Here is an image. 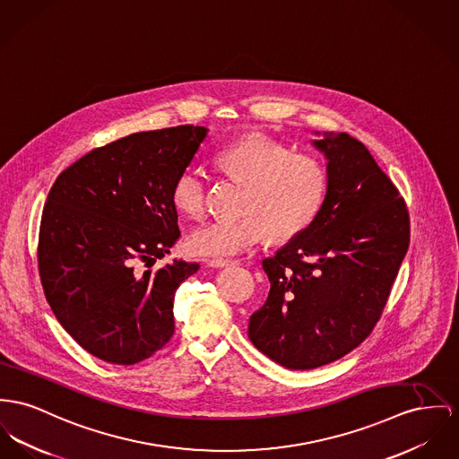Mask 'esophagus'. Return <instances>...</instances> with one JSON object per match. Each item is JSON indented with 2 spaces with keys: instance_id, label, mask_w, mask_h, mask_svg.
<instances>
[{
  "instance_id": "obj_1",
  "label": "esophagus",
  "mask_w": 459,
  "mask_h": 459,
  "mask_svg": "<svg viewBox=\"0 0 459 459\" xmlns=\"http://www.w3.org/2000/svg\"><path fill=\"white\" fill-rule=\"evenodd\" d=\"M207 264L211 268H228V266H237L238 261H228V259H207Z\"/></svg>"
}]
</instances>
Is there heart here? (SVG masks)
Masks as SVG:
<instances>
[{
    "label": "heart",
    "instance_id": "obj_1",
    "mask_svg": "<svg viewBox=\"0 0 459 459\" xmlns=\"http://www.w3.org/2000/svg\"><path fill=\"white\" fill-rule=\"evenodd\" d=\"M215 167L245 186L240 214L195 230L187 248L202 257H231L259 244L264 235L287 242L320 214L329 178L324 163L311 154L294 153L264 135H250L215 154ZM207 181L196 169H184L172 186V205L179 214L198 219L205 211Z\"/></svg>",
    "mask_w": 459,
    "mask_h": 459
}]
</instances>
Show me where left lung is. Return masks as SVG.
Returning <instances> with one entry per match:
<instances>
[{"label":"left lung","mask_w":459,"mask_h":459,"mask_svg":"<svg viewBox=\"0 0 459 459\" xmlns=\"http://www.w3.org/2000/svg\"><path fill=\"white\" fill-rule=\"evenodd\" d=\"M313 146L327 158L324 207L263 261L272 287L248 320L252 344L292 370L331 364L372 333L411 235L403 198L360 141L325 132Z\"/></svg>","instance_id":"1"}]
</instances>
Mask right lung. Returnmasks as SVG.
<instances>
[{
  "instance_id": "1",
  "label": "right lung",
  "mask_w": 459,
  "mask_h": 459,
  "mask_svg": "<svg viewBox=\"0 0 459 459\" xmlns=\"http://www.w3.org/2000/svg\"><path fill=\"white\" fill-rule=\"evenodd\" d=\"M205 126L139 132L97 148L52 186L39 224L38 268L65 333L118 366L150 359L174 334V296L198 263L152 270L181 237L176 178Z\"/></svg>"
}]
</instances>
